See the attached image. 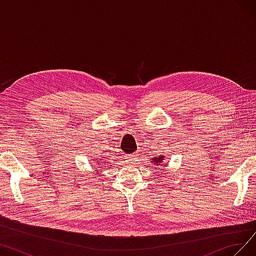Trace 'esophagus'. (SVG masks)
I'll list each match as a JSON object with an SVG mask.
<instances>
[{"label":"esophagus","mask_w":256,"mask_h":256,"mask_svg":"<svg viewBox=\"0 0 256 256\" xmlns=\"http://www.w3.org/2000/svg\"><path fill=\"white\" fill-rule=\"evenodd\" d=\"M136 156H136L135 154H128V160H130V162H132V163H134V160H136V158H137Z\"/></svg>","instance_id":"esophagus-1"}]
</instances>
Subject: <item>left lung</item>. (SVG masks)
Segmentation results:
<instances>
[{
    "label": "left lung",
    "mask_w": 256,
    "mask_h": 256,
    "mask_svg": "<svg viewBox=\"0 0 256 256\" xmlns=\"http://www.w3.org/2000/svg\"><path fill=\"white\" fill-rule=\"evenodd\" d=\"M163 158H164V156H160V158H156V162H158L160 164H162V162H163Z\"/></svg>",
    "instance_id": "obj_1"
}]
</instances>
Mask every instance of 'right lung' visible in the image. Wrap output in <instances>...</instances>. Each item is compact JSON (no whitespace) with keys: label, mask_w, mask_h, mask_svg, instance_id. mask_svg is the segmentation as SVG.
Masks as SVG:
<instances>
[{"label":"right lung","mask_w":256,"mask_h":256,"mask_svg":"<svg viewBox=\"0 0 256 256\" xmlns=\"http://www.w3.org/2000/svg\"><path fill=\"white\" fill-rule=\"evenodd\" d=\"M98 160H100V158H98Z\"/></svg>","instance_id":"right-lung-1"}]
</instances>
